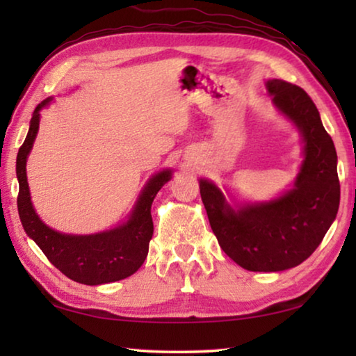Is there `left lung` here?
I'll return each instance as SVG.
<instances>
[{
  "label": "left lung",
  "instance_id": "obj_1",
  "mask_svg": "<svg viewBox=\"0 0 356 356\" xmlns=\"http://www.w3.org/2000/svg\"><path fill=\"white\" fill-rule=\"evenodd\" d=\"M278 110L297 125L305 160L293 188L273 201L234 210L218 186L200 180L201 197L221 250L250 272H282L306 261L325 237L339 209L341 186L333 140L300 86L268 80Z\"/></svg>",
  "mask_w": 356,
  "mask_h": 356
}]
</instances>
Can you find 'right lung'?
<instances>
[{
  "label": "right lung",
  "mask_w": 356,
  "mask_h": 356,
  "mask_svg": "<svg viewBox=\"0 0 356 356\" xmlns=\"http://www.w3.org/2000/svg\"><path fill=\"white\" fill-rule=\"evenodd\" d=\"M50 102L51 97H48L35 106L26 140L17 155V206L23 229L38 243L48 261L70 280L88 286H99L127 278L146 261L149 242L154 234L150 206L156 193L171 179V171H161L149 180L125 225L92 236H69L53 231L35 213L26 180V159L39 130V111Z\"/></svg>",
  "instance_id": "1"
}]
</instances>
